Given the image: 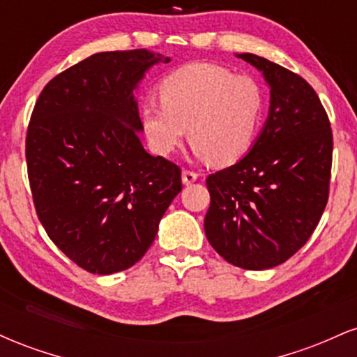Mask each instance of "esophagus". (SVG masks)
<instances>
[{
	"mask_svg": "<svg viewBox=\"0 0 357 357\" xmlns=\"http://www.w3.org/2000/svg\"><path fill=\"white\" fill-rule=\"evenodd\" d=\"M199 178L198 173H195V171H190V169H183V174H181V179H183V184H191L195 183L196 179Z\"/></svg>",
	"mask_w": 357,
	"mask_h": 357,
	"instance_id": "34e87169",
	"label": "esophagus"
}]
</instances>
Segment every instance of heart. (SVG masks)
<instances>
[{"label": "heart", "instance_id": "1", "mask_svg": "<svg viewBox=\"0 0 357 357\" xmlns=\"http://www.w3.org/2000/svg\"><path fill=\"white\" fill-rule=\"evenodd\" d=\"M159 99L139 110L151 149L169 155L188 134L195 155L216 166L233 165L252 149L265 105L255 80L204 61L167 75Z\"/></svg>", "mask_w": 357, "mask_h": 357}]
</instances>
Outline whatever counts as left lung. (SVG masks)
Returning <instances> with one entry per match:
<instances>
[{"instance_id": "obj_1", "label": "left lung", "mask_w": 357, "mask_h": 357, "mask_svg": "<svg viewBox=\"0 0 357 357\" xmlns=\"http://www.w3.org/2000/svg\"><path fill=\"white\" fill-rule=\"evenodd\" d=\"M270 87L268 117L238 162L206 179L210 245L236 267L265 270L310 238L329 198L333 130L302 77L253 53H236Z\"/></svg>"}]
</instances>
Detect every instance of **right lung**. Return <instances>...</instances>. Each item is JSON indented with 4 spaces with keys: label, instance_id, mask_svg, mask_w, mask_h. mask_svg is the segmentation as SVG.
Masks as SVG:
<instances>
[{
    "label": "right lung",
    "instance_id": "add662e5",
    "mask_svg": "<svg viewBox=\"0 0 357 357\" xmlns=\"http://www.w3.org/2000/svg\"><path fill=\"white\" fill-rule=\"evenodd\" d=\"M169 56L102 52L47 84L31 114L26 165L36 215L90 273L132 267L181 191V169L142 147L134 92Z\"/></svg>",
    "mask_w": 357,
    "mask_h": 357
}]
</instances>
